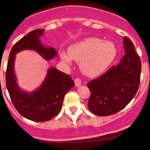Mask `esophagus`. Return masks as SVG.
I'll list each match as a JSON object with an SVG mask.
<instances>
[{"instance_id": "obj_1", "label": "esophagus", "mask_w": 150, "mask_h": 150, "mask_svg": "<svg viewBox=\"0 0 150 150\" xmlns=\"http://www.w3.org/2000/svg\"><path fill=\"white\" fill-rule=\"evenodd\" d=\"M75 87H80V86L81 85V79H75Z\"/></svg>"}]
</instances>
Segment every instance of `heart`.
Here are the masks:
<instances>
[{"label":"heart","mask_w":150,"mask_h":150,"mask_svg":"<svg viewBox=\"0 0 150 150\" xmlns=\"http://www.w3.org/2000/svg\"><path fill=\"white\" fill-rule=\"evenodd\" d=\"M69 55L60 53L62 60L70 63L72 59L80 62V69L84 75L94 77L103 73L110 66L116 56V48L111 41H103L97 38H88L71 44Z\"/></svg>","instance_id":"obj_1"}]
</instances>
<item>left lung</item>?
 I'll return each mask as SVG.
<instances>
[{
  "instance_id": "obj_1",
  "label": "left lung",
  "mask_w": 150,
  "mask_h": 150,
  "mask_svg": "<svg viewBox=\"0 0 150 150\" xmlns=\"http://www.w3.org/2000/svg\"><path fill=\"white\" fill-rule=\"evenodd\" d=\"M125 55L98 79L89 81V110L99 116L118 112L125 107L137 92L140 81L141 62L132 41L123 39Z\"/></svg>"
}]
</instances>
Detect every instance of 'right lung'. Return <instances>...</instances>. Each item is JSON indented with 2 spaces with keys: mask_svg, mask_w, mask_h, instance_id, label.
I'll use <instances>...</instances> for the list:
<instances>
[{
  "mask_svg": "<svg viewBox=\"0 0 150 150\" xmlns=\"http://www.w3.org/2000/svg\"><path fill=\"white\" fill-rule=\"evenodd\" d=\"M44 34L41 28L30 32L16 43L9 56L6 71V85L14 107L21 115L35 122H47L60 112L64 96L75 86L67 74L56 68H50L41 85L33 92H25L18 86L14 71L16 54L24 50H33L46 60L57 55L56 49L44 46L40 37Z\"/></svg>",
  "mask_w": 150,
  "mask_h": 150,
  "instance_id": "right-lung-1",
  "label": "right lung"
}]
</instances>
